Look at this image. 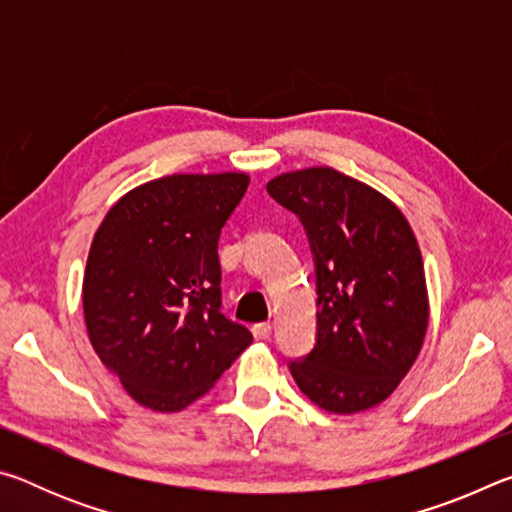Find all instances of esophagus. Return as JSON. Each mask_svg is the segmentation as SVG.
Here are the masks:
<instances>
[{
	"label": "esophagus",
	"mask_w": 512,
	"mask_h": 512,
	"mask_svg": "<svg viewBox=\"0 0 512 512\" xmlns=\"http://www.w3.org/2000/svg\"><path fill=\"white\" fill-rule=\"evenodd\" d=\"M271 332H273L271 323H257V325H253V336H255L257 341H266L268 336H271Z\"/></svg>",
	"instance_id": "obj_1"
}]
</instances>
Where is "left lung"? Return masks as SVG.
<instances>
[{
  "label": "left lung",
  "mask_w": 512,
  "mask_h": 512,
  "mask_svg": "<svg viewBox=\"0 0 512 512\" xmlns=\"http://www.w3.org/2000/svg\"><path fill=\"white\" fill-rule=\"evenodd\" d=\"M307 232L316 271V343L289 361L320 409L377 406L411 370L429 323L418 241L404 214L345 173L314 167L266 185Z\"/></svg>",
  "instance_id": "8db88e82"
}]
</instances>
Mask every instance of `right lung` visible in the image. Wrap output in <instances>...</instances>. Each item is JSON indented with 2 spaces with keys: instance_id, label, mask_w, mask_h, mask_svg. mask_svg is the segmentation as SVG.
Masks as SVG:
<instances>
[{
  "instance_id": "right-lung-1",
  "label": "right lung",
  "mask_w": 512,
  "mask_h": 512,
  "mask_svg": "<svg viewBox=\"0 0 512 512\" xmlns=\"http://www.w3.org/2000/svg\"><path fill=\"white\" fill-rule=\"evenodd\" d=\"M248 189L246 173H176L110 207L83 277L85 325L126 393L183 411L253 343L223 316L219 237Z\"/></svg>"
}]
</instances>
